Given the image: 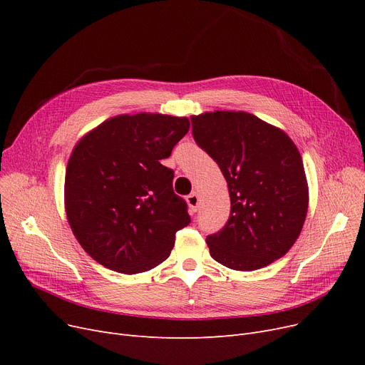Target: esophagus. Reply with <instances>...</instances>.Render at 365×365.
Wrapping results in <instances>:
<instances>
[{
	"label": "esophagus",
	"instance_id": "obj_1",
	"mask_svg": "<svg viewBox=\"0 0 365 365\" xmlns=\"http://www.w3.org/2000/svg\"><path fill=\"white\" fill-rule=\"evenodd\" d=\"M186 201H187L190 210H192V212H197L198 205H200V197H198V194H197V192L189 194V195L186 197Z\"/></svg>",
	"mask_w": 365,
	"mask_h": 365
}]
</instances>
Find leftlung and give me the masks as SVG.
<instances>
[{
    "label": "left lung",
    "mask_w": 365,
    "mask_h": 365,
    "mask_svg": "<svg viewBox=\"0 0 365 365\" xmlns=\"http://www.w3.org/2000/svg\"><path fill=\"white\" fill-rule=\"evenodd\" d=\"M190 123L194 140L219 165L231 197L226 225L207 237L210 255L237 271H256L282 257L308 212L296 145L247 112H205Z\"/></svg>",
    "instance_id": "8db88e82"
}]
</instances>
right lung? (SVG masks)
<instances>
[{
	"mask_svg": "<svg viewBox=\"0 0 365 365\" xmlns=\"http://www.w3.org/2000/svg\"><path fill=\"white\" fill-rule=\"evenodd\" d=\"M187 130V118L118 115L73 148L66 216L81 247L108 269L133 275L158 266L190 223L186 201L173 190L175 171L161 164Z\"/></svg>",
	"mask_w": 365,
	"mask_h": 365,
	"instance_id": "add662e5",
	"label": "right lung"
}]
</instances>
